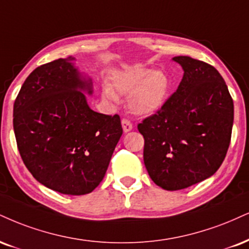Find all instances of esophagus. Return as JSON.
Wrapping results in <instances>:
<instances>
[{"instance_id":"esophagus-1","label":"esophagus","mask_w":249,"mask_h":249,"mask_svg":"<svg viewBox=\"0 0 249 249\" xmlns=\"http://www.w3.org/2000/svg\"><path fill=\"white\" fill-rule=\"evenodd\" d=\"M122 126H123V130H124V132H130L131 130H132V123L131 121H128L127 118H123L122 119Z\"/></svg>"}]
</instances>
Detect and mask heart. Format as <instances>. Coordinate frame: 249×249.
<instances>
[{
  "instance_id": "obj_1",
  "label": "heart",
  "mask_w": 249,
  "mask_h": 249,
  "mask_svg": "<svg viewBox=\"0 0 249 249\" xmlns=\"http://www.w3.org/2000/svg\"><path fill=\"white\" fill-rule=\"evenodd\" d=\"M111 81L118 94L128 96L131 111L142 116L152 115L161 109L170 88L168 76L163 71H152L142 66L117 71L112 74ZM113 89L110 86L103 88L104 98L109 102L117 101V94Z\"/></svg>"
}]
</instances>
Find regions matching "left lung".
<instances>
[{
  "label": "left lung",
  "mask_w": 249,
  "mask_h": 249,
  "mask_svg": "<svg viewBox=\"0 0 249 249\" xmlns=\"http://www.w3.org/2000/svg\"><path fill=\"white\" fill-rule=\"evenodd\" d=\"M173 60L184 71L178 89L138 124L149 178L170 191L204 181L219 169L234 118L233 100L213 66L184 55Z\"/></svg>",
  "instance_id": "left-lung-1"
}]
</instances>
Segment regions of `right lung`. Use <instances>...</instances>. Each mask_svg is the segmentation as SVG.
Listing matches in <instances>:
<instances>
[{"label": "right lung", "instance_id": "add662e5", "mask_svg": "<svg viewBox=\"0 0 249 249\" xmlns=\"http://www.w3.org/2000/svg\"><path fill=\"white\" fill-rule=\"evenodd\" d=\"M74 58L39 66L14 104V131L24 164L39 183L65 195H86L101 183L122 137L118 115L89 107L92 92Z\"/></svg>", "mask_w": 249, "mask_h": 249}]
</instances>
